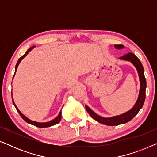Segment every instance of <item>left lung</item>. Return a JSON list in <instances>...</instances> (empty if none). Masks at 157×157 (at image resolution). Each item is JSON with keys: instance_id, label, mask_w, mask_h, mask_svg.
I'll use <instances>...</instances> for the list:
<instances>
[{"instance_id": "1", "label": "left lung", "mask_w": 157, "mask_h": 157, "mask_svg": "<svg viewBox=\"0 0 157 157\" xmlns=\"http://www.w3.org/2000/svg\"><path fill=\"white\" fill-rule=\"evenodd\" d=\"M114 47L117 49L123 48L124 46L123 45H114ZM119 59L125 60V61H130L135 67H136L137 72H138L139 81H140V89H139V97L137 98V101L134 106L129 111L122 113L121 115L115 116V117L105 118L102 117L101 116L96 114L95 112H94L89 106L86 105V109L87 112L89 113V115L93 118L94 120L99 122L101 124H105L107 126H117L119 124H125L126 122L129 121L136 116L140 109L142 108L144 103L145 101L146 97V88H147V81L144 76V67L141 64L140 60L137 58L135 54L132 53H128L127 54L120 57Z\"/></svg>"}]
</instances>
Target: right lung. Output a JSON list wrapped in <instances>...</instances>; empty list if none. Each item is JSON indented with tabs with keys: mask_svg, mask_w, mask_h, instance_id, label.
I'll return each instance as SVG.
<instances>
[{
	"mask_svg": "<svg viewBox=\"0 0 157 157\" xmlns=\"http://www.w3.org/2000/svg\"><path fill=\"white\" fill-rule=\"evenodd\" d=\"M35 47H36L35 46H33L31 47V48H30L29 49H28V51H26V52H25V54L23 55L22 56H21V57L20 58V59H18V62H17V63H16V67H15V74H16V71H17V68H18V65H19V63H20V62L21 61V60L24 59V58H25V56H27L28 54H29V53L30 52V51H31L33 48H35ZM15 74H14V75H13V77H14V76H15ZM12 100H13V105L15 106V107H16V110L18 111V113H19V114H20L21 117H22V119H23V120H24V121H26L27 123H29V124H32V125H33V126H37V127H39V128H46V127H50V126L55 125V124H57L58 123H59L60 121H61V111H60L59 113V115H58L57 117H56L54 119L51 120V121H50L44 122V123H40V122L32 121V120L29 119V118H27L26 117H25V116L23 115V113H21L20 111H19V109H18V108H17L16 105L15 104V103H14V101H13V98H12Z\"/></svg>",
	"mask_w": 157,
	"mask_h": 157,
	"instance_id": "right-lung-1",
	"label": "right lung"
}]
</instances>
